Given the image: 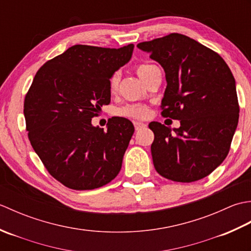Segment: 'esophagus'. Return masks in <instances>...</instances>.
<instances>
[{"label":"esophagus","mask_w":251,"mask_h":251,"mask_svg":"<svg viewBox=\"0 0 251 251\" xmlns=\"http://www.w3.org/2000/svg\"><path fill=\"white\" fill-rule=\"evenodd\" d=\"M134 125H135L136 130H140L142 128H145V127H147L145 123H142V122H134Z\"/></svg>","instance_id":"esophagus-1"}]
</instances>
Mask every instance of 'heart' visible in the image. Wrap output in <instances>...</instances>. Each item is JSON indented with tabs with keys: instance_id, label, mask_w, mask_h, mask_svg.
Masks as SVG:
<instances>
[{
	"instance_id": "heart-1",
	"label": "heart",
	"mask_w": 251,
	"mask_h": 251,
	"mask_svg": "<svg viewBox=\"0 0 251 251\" xmlns=\"http://www.w3.org/2000/svg\"><path fill=\"white\" fill-rule=\"evenodd\" d=\"M158 70V68L151 63H141L136 67V72L143 82L147 83L153 73ZM120 73L115 72L110 78V90L114 93L119 86ZM116 114L120 116L131 117V119H145L148 115V108L143 104H128L116 111Z\"/></svg>"
}]
</instances>
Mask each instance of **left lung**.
<instances>
[{
  "label": "left lung",
  "instance_id": "obj_1",
  "mask_svg": "<svg viewBox=\"0 0 251 251\" xmlns=\"http://www.w3.org/2000/svg\"><path fill=\"white\" fill-rule=\"evenodd\" d=\"M165 71L162 115L180 121L172 129L151 122L153 164L164 178L193 182L226 157L238 124L235 78L226 61L191 37L172 33L137 45Z\"/></svg>",
  "mask_w": 251,
  "mask_h": 251
}]
</instances>
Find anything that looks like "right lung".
<instances>
[{"label":"right lung","mask_w":251,"mask_h":251,"mask_svg":"<svg viewBox=\"0 0 251 251\" xmlns=\"http://www.w3.org/2000/svg\"><path fill=\"white\" fill-rule=\"evenodd\" d=\"M132 50V44L74 45L35 74L24 105L28 137L49 173L68 188L97 189L120 173L134 125L115 116L103 130L92 119L110 103V78Z\"/></svg>","instance_id":"add662e5"}]
</instances>
